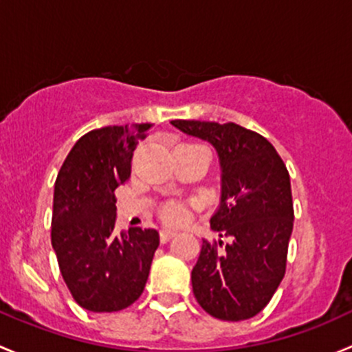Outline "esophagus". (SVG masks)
<instances>
[{
    "label": "esophagus",
    "instance_id": "esophagus-1",
    "mask_svg": "<svg viewBox=\"0 0 352 352\" xmlns=\"http://www.w3.org/2000/svg\"><path fill=\"white\" fill-rule=\"evenodd\" d=\"M159 235H161V242H168V241H171L173 237H175L176 232L164 229V230H161V234H159Z\"/></svg>",
    "mask_w": 352,
    "mask_h": 352
}]
</instances>
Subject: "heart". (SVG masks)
Segmentation results:
<instances>
[{"instance_id":"heart-1","label":"heart","mask_w":352,"mask_h":352,"mask_svg":"<svg viewBox=\"0 0 352 352\" xmlns=\"http://www.w3.org/2000/svg\"><path fill=\"white\" fill-rule=\"evenodd\" d=\"M161 215L164 219V222L168 223H181L184 219H186V208H184L181 203L176 201H169L162 206L161 210Z\"/></svg>"}]
</instances>
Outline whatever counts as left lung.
I'll return each instance as SVG.
<instances>
[{"label":"left lung","instance_id":"left-lung-1","mask_svg":"<svg viewBox=\"0 0 352 352\" xmlns=\"http://www.w3.org/2000/svg\"><path fill=\"white\" fill-rule=\"evenodd\" d=\"M171 123L208 140L222 169L220 205L210 227L230 242L203 241L191 271L195 298L220 320H248L270 303L285 276L295 219L288 169L270 140L237 123Z\"/></svg>","mask_w":352,"mask_h":352}]
</instances>
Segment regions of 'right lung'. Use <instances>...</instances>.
Segmentation results:
<instances>
[{"label":"right lung","mask_w":352,"mask_h":352,"mask_svg":"<svg viewBox=\"0 0 352 352\" xmlns=\"http://www.w3.org/2000/svg\"><path fill=\"white\" fill-rule=\"evenodd\" d=\"M151 123L91 130L67 154L54 188L52 248L72 298L89 311H118L146 288L159 232L115 230V190Z\"/></svg>","instance_id":"right-lung-1"}]
</instances>
